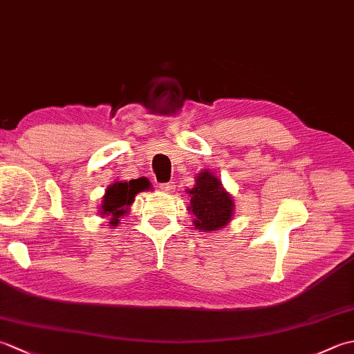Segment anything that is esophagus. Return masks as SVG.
Wrapping results in <instances>:
<instances>
[{
  "instance_id": "1",
  "label": "esophagus",
  "mask_w": 354,
  "mask_h": 354,
  "mask_svg": "<svg viewBox=\"0 0 354 354\" xmlns=\"http://www.w3.org/2000/svg\"><path fill=\"white\" fill-rule=\"evenodd\" d=\"M160 189L162 192H165V193H171L173 190H175V184H173V183H165V184L160 185Z\"/></svg>"
}]
</instances>
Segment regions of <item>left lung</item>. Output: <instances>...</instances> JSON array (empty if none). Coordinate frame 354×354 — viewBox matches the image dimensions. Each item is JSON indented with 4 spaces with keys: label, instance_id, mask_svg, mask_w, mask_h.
Segmentation results:
<instances>
[{
    "label": "left lung",
    "instance_id": "left-lung-1",
    "mask_svg": "<svg viewBox=\"0 0 354 354\" xmlns=\"http://www.w3.org/2000/svg\"><path fill=\"white\" fill-rule=\"evenodd\" d=\"M185 192L190 196L187 209L193 214L194 228L214 232L230 225L234 216V199L213 171L204 169L198 173L194 185Z\"/></svg>",
    "mask_w": 354,
    "mask_h": 354
}]
</instances>
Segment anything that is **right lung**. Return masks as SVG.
<instances>
[{
	"label": "right lung",
	"instance_id": "obj_1",
	"mask_svg": "<svg viewBox=\"0 0 354 354\" xmlns=\"http://www.w3.org/2000/svg\"><path fill=\"white\" fill-rule=\"evenodd\" d=\"M146 190H152V184L147 178L131 179V181H115L104 192L99 214L102 217H109V228L118 227L120 219L129 214L135 196Z\"/></svg>",
	"mask_w": 354,
	"mask_h": 354
}]
</instances>
